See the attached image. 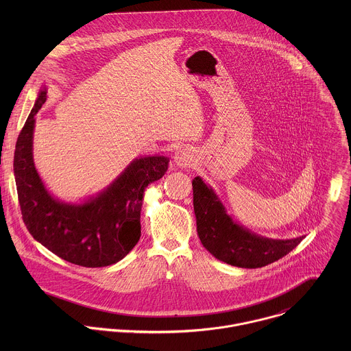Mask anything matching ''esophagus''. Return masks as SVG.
<instances>
[{
    "label": "esophagus",
    "instance_id": "34e87169",
    "mask_svg": "<svg viewBox=\"0 0 351 351\" xmlns=\"http://www.w3.org/2000/svg\"><path fill=\"white\" fill-rule=\"evenodd\" d=\"M174 162L180 167H191L195 162L193 151H191L186 147H181L180 150L176 151V154H174Z\"/></svg>",
    "mask_w": 351,
    "mask_h": 351
}]
</instances>
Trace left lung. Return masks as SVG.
Returning <instances> with one entry per match:
<instances>
[{
  "label": "left lung",
  "mask_w": 351,
  "mask_h": 351,
  "mask_svg": "<svg viewBox=\"0 0 351 351\" xmlns=\"http://www.w3.org/2000/svg\"><path fill=\"white\" fill-rule=\"evenodd\" d=\"M192 186L199 238L219 261L238 267H262L291 252L304 239H269L250 232L227 215L213 189L200 177L193 180Z\"/></svg>",
  "instance_id": "8db88e82"
}]
</instances>
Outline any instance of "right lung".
Listing matches in <instances>:
<instances>
[{
    "instance_id": "right-lung-1",
    "label": "right lung",
    "mask_w": 351,
    "mask_h": 351,
    "mask_svg": "<svg viewBox=\"0 0 351 351\" xmlns=\"http://www.w3.org/2000/svg\"><path fill=\"white\" fill-rule=\"evenodd\" d=\"M46 100L43 88L16 143L13 167L23 220L34 239L67 262L85 267L113 265L138 243L145 189L165 176L169 158H136L105 191L84 204L56 200L32 156L35 114Z\"/></svg>"
}]
</instances>
